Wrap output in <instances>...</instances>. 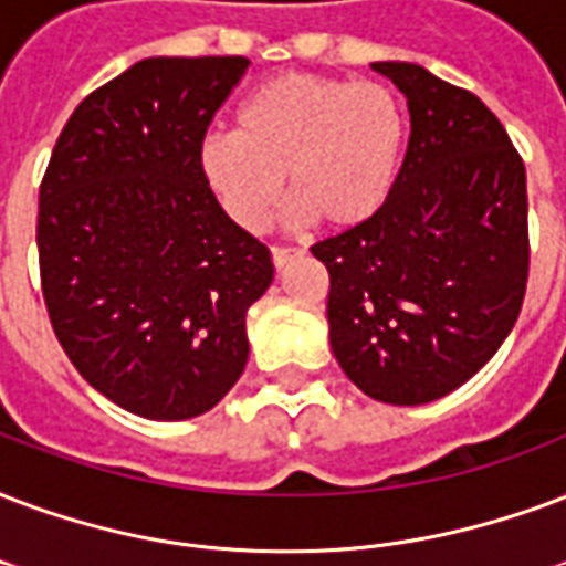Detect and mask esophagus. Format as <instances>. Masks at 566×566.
<instances>
[{
    "mask_svg": "<svg viewBox=\"0 0 566 566\" xmlns=\"http://www.w3.org/2000/svg\"><path fill=\"white\" fill-rule=\"evenodd\" d=\"M296 258H302V249L273 245V264H275V270H282V266H287V264H291V261H296Z\"/></svg>",
    "mask_w": 566,
    "mask_h": 566,
    "instance_id": "34e87169",
    "label": "esophagus"
}]
</instances>
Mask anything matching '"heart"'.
Masks as SVG:
<instances>
[{
  "mask_svg": "<svg viewBox=\"0 0 566 566\" xmlns=\"http://www.w3.org/2000/svg\"><path fill=\"white\" fill-rule=\"evenodd\" d=\"M407 145V109L386 82L282 73L237 109L234 133L198 148L207 187L245 231H261L282 201L329 228L370 222L391 198Z\"/></svg>",
  "mask_w": 566,
  "mask_h": 566,
  "instance_id": "heart-1",
  "label": "heart"
}]
</instances>
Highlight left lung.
<instances>
[{
  "label": "left lung",
  "instance_id": "1",
  "mask_svg": "<svg viewBox=\"0 0 566 566\" xmlns=\"http://www.w3.org/2000/svg\"><path fill=\"white\" fill-rule=\"evenodd\" d=\"M409 106L391 198L312 245L329 270V344L374 400L421 407L493 359L528 282L525 166L472 92L412 62H374Z\"/></svg>",
  "mask_w": 566,
  "mask_h": 566
}]
</instances>
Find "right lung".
Here are the masks:
<instances>
[{
    "instance_id": "obj_1",
    "label": "right lung",
    "mask_w": 566,
    "mask_h": 566,
    "mask_svg": "<svg viewBox=\"0 0 566 566\" xmlns=\"http://www.w3.org/2000/svg\"><path fill=\"white\" fill-rule=\"evenodd\" d=\"M249 59L154 55L76 106L41 184L55 338L101 395L150 421L213 409L249 359L273 258L207 187L198 148Z\"/></svg>"
}]
</instances>
